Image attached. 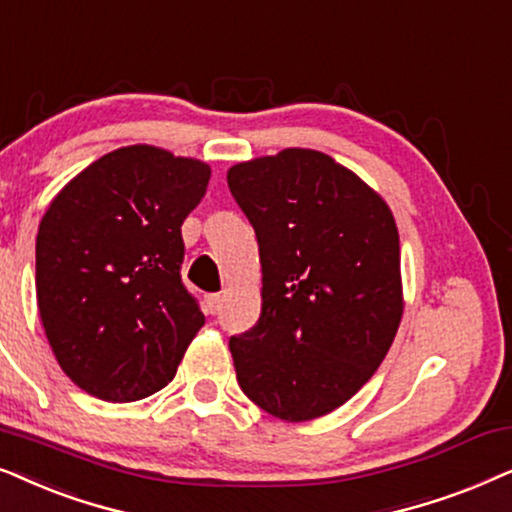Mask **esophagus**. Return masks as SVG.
Instances as JSON below:
<instances>
[{"instance_id":"34e87169","label":"esophagus","mask_w":512,"mask_h":512,"mask_svg":"<svg viewBox=\"0 0 512 512\" xmlns=\"http://www.w3.org/2000/svg\"><path fill=\"white\" fill-rule=\"evenodd\" d=\"M222 306V297L220 295H208L206 297V311L210 313V316H215L217 311H220Z\"/></svg>"}]
</instances>
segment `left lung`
Here are the masks:
<instances>
[{
	"label": "left lung",
	"mask_w": 512,
	"mask_h": 512,
	"mask_svg": "<svg viewBox=\"0 0 512 512\" xmlns=\"http://www.w3.org/2000/svg\"><path fill=\"white\" fill-rule=\"evenodd\" d=\"M229 192L260 245L262 313L229 339L241 391L309 421L363 388L400 316V241L377 192L313 149L236 163Z\"/></svg>",
	"instance_id": "8db88e82"
}]
</instances>
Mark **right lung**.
Returning <instances> with one entry per match:
<instances>
[{
  "mask_svg": "<svg viewBox=\"0 0 512 512\" xmlns=\"http://www.w3.org/2000/svg\"><path fill=\"white\" fill-rule=\"evenodd\" d=\"M210 168L114 149L67 182L37 234V304L58 365L88 395L133 403L175 377L201 325L182 283V222Z\"/></svg>",
  "mask_w": 512,
  "mask_h": 512,
  "instance_id": "add662e5",
  "label": "right lung"
}]
</instances>
